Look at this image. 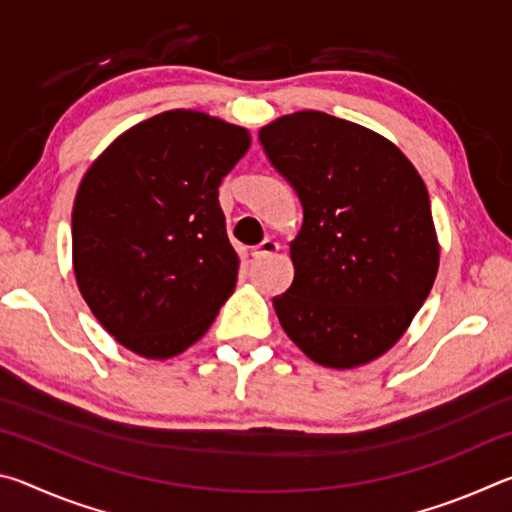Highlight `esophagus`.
<instances>
[{"label":"esophagus","mask_w":512,"mask_h":512,"mask_svg":"<svg viewBox=\"0 0 512 512\" xmlns=\"http://www.w3.org/2000/svg\"><path fill=\"white\" fill-rule=\"evenodd\" d=\"M277 250H280V244H277V241H273V239H264L262 244L253 248V257H255V259H266V257L275 255Z\"/></svg>","instance_id":"34e87169"}]
</instances>
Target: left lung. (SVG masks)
Wrapping results in <instances>:
<instances>
[{
  "label": "left lung",
  "mask_w": 512,
  "mask_h": 512,
  "mask_svg": "<svg viewBox=\"0 0 512 512\" xmlns=\"http://www.w3.org/2000/svg\"><path fill=\"white\" fill-rule=\"evenodd\" d=\"M259 142L302 203L296 273L273 298L280 325L320 366H366L402 339L436 280L424 180L391 140L327 112L277 117Z\"/></svg>",
  "instance_id": "8db88e82"
}]
</instances>
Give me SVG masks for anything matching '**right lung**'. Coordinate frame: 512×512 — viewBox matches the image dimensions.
<instances>
[{
    "label": "right lung",
    "instance_id": "obj_1",
    "mask_svg": "<svg viewBox=\"0 0 512 512\" xmlns=\"http://www.w3.org/2000/svg\"><path fill=\"white\" fill-rule=\"evenodd\" d=\"M248 146L244 126L178 108L128 128L85 171L72 210L76 284L126 350L176 357L235 291L219 185Z\"/></svg>",
    "mask_w": 512,
    "mask_h": 512
}]
</instances>
